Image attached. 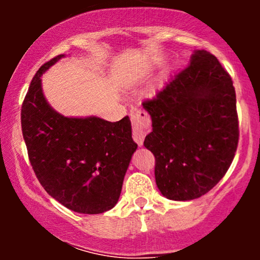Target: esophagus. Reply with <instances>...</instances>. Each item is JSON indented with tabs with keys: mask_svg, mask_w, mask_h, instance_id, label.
Here are the masks:
<instances>
[{
	"mask_svg": "<svg viewBox=\"0 0 260 260\" xmlns=\"http://www.w3.org/2000/svg\"><path fill=\"white\" fill-rule=\"evenodd\" d=\"M131 121H132V136L138 145H142L144 142L145 133L150 127V117L144 110H134L131 112Z\"/></svg>",
	"mask_w": 260,
	"mask_h": 260,
	"instance_id": "1",
	"label": "esophagus"
}]
</instances>
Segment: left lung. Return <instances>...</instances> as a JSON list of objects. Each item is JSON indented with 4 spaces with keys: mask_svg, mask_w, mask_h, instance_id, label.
<instances>
[{
    "mask_svg": "<svg viewBox=\"0 0 260 260\" xmlns=\"http://www.w3.org/2000/svg\"><path fill=\"white\" fill-rule=\"evenodd\" d=\"M143 107L153 122L144 147L155 156L161 194L192 201L215 187L240 137L232 79L215 56L197 50L189 64Z\"/></svg>",
    "mask_w": 260,
    "mask_h": 260,
    "instance_id": "obj_1",
    "label": "left lung"
}]
</instances>
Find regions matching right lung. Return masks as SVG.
Masks as SVG:
<instances>
[{"label":"right lung","mask_w":260,"mask_h":260,"mask_svg":"<svg viewBox=\"0 0 260 260\" xmlns=\"http://www.w3.org/2000/svg\"><path fill=\"white\" fill-rule=\"evenodd\" d=\"M58 55L39 68L22 105V132L39 182L52 198L82 214L110 210L120 198L124 175L138 145L126 116L64 117L49 105L41 79Z\"/></svg>","instance_id":"add662e5"}]
</instances>
